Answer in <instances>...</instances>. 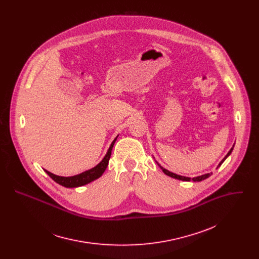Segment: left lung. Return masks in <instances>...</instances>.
I'll use <instances>...</instances> for the list:
<instances>
[{
	"label": "left lung",
	"mask_w": 259,
	"mask_h": 259,
	"mask_svg": "<svg viewBox=\"0 0 259 259\" xmlns=\"http://www.w3.org/2000/svg\"><path fill=\"white\" fill-rule=\"evenodd\" d=\"M234 147V146H233ZM233 147L230 148V150L227 152V154L223 157V159H222V161L220 162V164L218 165V167H220L221 165L222 164V162L230 155V153H231V151H232V149H233ZM156 163L158 164V162L156 161ZM158 166L162 169V171L166 175V176H168V177H170V178H174V179H177V180H180V181H184V182H201V181H203V180H205V179H207V178H209L212 174L210 172V174H205V175H202V176H199V177H195V178H187V177H183V176H179V175H176V174H174V172H170L169 170H167V169H165V168H163L162 166H160L159 164H158Z\"/></svg>",
	"instance_id": "8db88e82"
}]
</instances>
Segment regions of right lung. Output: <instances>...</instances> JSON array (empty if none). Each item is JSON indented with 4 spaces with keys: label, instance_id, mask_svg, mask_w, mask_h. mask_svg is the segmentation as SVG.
Returning a JSON list of instances; mask_svg holds the SVG:
<instances>
[{
    "label": "right lung",
    "instance_id": "right-lung-1",
    "mask_svg": "<svg viewBox=\"0 0 259 259\" xmlns=\"http://www.w3.org/2000/svg\"><path fill=\"white\" fill-rule=\"evenodd\" d=\"M118 135L116 136V138L112 141L110 148L108 149V152L107 154L105 155V157L103 158V160L97 164L95 167L89 169V170H85L79 175H76L74 177H60V176H56L48 170L45 169V171L51 177V179H53L57 184L59 185H63L65 187H78V186H82V185H88L96 180H98L99 178H101L104 174V171L106 170L108 164H109V160L111 158V149L112 147L117 139Z\"/></svg>",
    "mask_w": 259,
    "mask_h": 259
}]
</instances>
